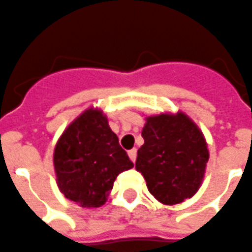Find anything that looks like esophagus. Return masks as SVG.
<instances>
[{"label": "esophagus", "instance_id": "1", "mask_svg": "<svg viewBox=\"0 0 252 252\" xmlns=\"http://www.w3.org/2000/svg\"><path fill=\"white\" fill-rule=\"evenodd\" d=\"M128 157H130V159L132 162H135V160H136V149L128 150Z\"/></svg>", "mask_w": 252, "mask_h": 252}]
</instances>
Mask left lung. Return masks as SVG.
Listing matches in <instances>:
<instances>
[{"label":"left lung","instance_id":"left-lung-1","mask_svg":"<svg viewBox=\"0 0 252 252\" xmlns=\"http://www.w3.org/2000/svg\"><path fill=\"white\" fill-rule=\"evenodd\" d=\"M145 121L135 168L159 203L175 205L190 199L203 184L209 159L203 132L181 111L148 116Z\"/></svg>","mask_w":252,"mask_h":252}]
</instances>
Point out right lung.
<instances>
[{
    "label": "right lung",
    "instance_id": "obj_1",
    "mask_svg": "<svg viewBox=\"0 0 252 252\" xmlns=\"http://www.w3.org/2000/svg\"><path fill=\"white\" fill-rule=\"evenodd\" d=\"M56 182L66 199L81 208H99L113 182L134 163L118 144L102 109H85L64 128L53 153Z\"/></svg>",
    "mask_w": 252,
    "mask_h": 252
}]
</instances>
